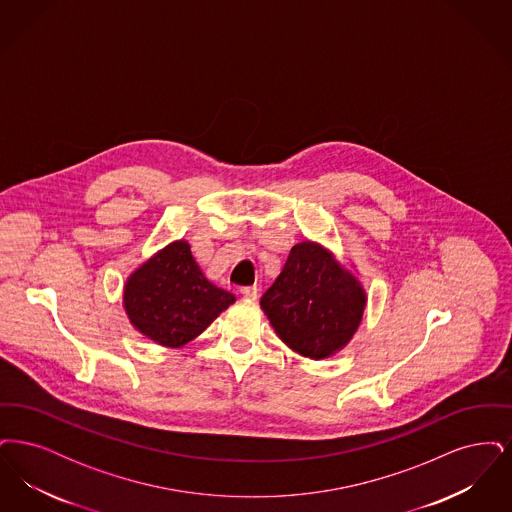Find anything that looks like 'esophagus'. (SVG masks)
<instances>
[{
  "label": "esophagus",
  "instance_id": "1",
  "mask_svg": "<svg viewBox=\"0 0 512 512\" xmlns=\"http://www.w3.org/2000/svg\"><path fill=\"white\" fill-rule=\"evenodd\" d=\"M240 293L244 295L245 299H257V286H244V288H240Z\"/></svg>",
  "mask_w": 512,
  "mask_h": 512
}]
</instances>
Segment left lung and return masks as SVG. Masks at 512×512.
I'll return each instance as SVG.
<instances>
[{"label":"left lung","instance_id":"1","mask_svg":"<svg viewBox=\"0 0 512 512\" xmlns=\"http://www.w3.org/2000/svg\"><path fill=\"white\" fill-rule=\"evenodd\" d=\"M365 305L361 282L315 242L293 245L280 276L261 297L278 338L315 361L336 355L351 341Z\"/></svg>","mask_w":512,"mask_h":512}]
</instances>
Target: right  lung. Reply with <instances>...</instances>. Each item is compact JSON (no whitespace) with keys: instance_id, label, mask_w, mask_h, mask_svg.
<instances>
[{"instance_id":"obj_1","label":"right lung","mask_w":512,"mask_h":512,"mask_svg":"<svg viewBox=\"0 0 512 512\" xmlns=\"http://www.w3.org/2000/svg\"><path fill=\"white\" fill-rule=\"evenodd\" d=\"M234 301L232 293L205 278L184 240L155 253L124 284L130 324L165 347L194 340Z\"/></svg>"}]
</instances>
